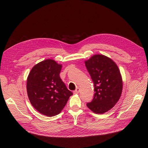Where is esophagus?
I'll return each instance as SVG.
<instances>
[{"instance_id": "obj_1", "label": "esophagus", "mask_w": 148, "mask_h": 148, "mask_svg": "<svg viewBox=\"0 0 148 148\" xmlns=\"http://www.w3.org/2000/svg\"><path fill=\"white\" fill-rule=\"evenodd\" d=\"M79 92H80V89H79V88H76V89L74 91V94H78L79 93Z\"/></svg>"}]
</instances>
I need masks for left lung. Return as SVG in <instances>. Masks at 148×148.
Wrapping results in <instances>:
<instances>
[{"instance_id": "8db88e82", "label": "left lung", "mask_w": 148, "mask_h": 148, "mask_svg": "<svg viewBox=\"0 0 148 148\" xmlns=\"http://www.w3.org/2000/svg\"><path fill=\"white\" fill-rule=\"evenodd\" d=\"M85 65L94 82L95 94L86 106L93 112L103 114L110 110L119 101L122 91L119 69L109 58L95 54L85 61Z\"/></svg>"}]
</instances>
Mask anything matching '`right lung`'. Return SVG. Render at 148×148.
Listing matches in <instances>:
<instances>
[{
	"label": "right lung",
	"instance_id": "obj_1",
	"mask_svg": "<svg viewBox=\"0 0 148 148\" xmlns=\"http://www.w3.org/2000/svg\"><path fill=\"white\" fill-rule=\"evenodd\" d=\"M61 69L62 65L47 59L32 68L27 79V92L31 104L49 117L59 114L73 95L59 76Z\"/></svg>",
	"mask_w": 148,
	"mask_h": 148
}]
</instances>
